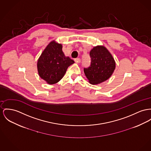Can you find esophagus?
<instances>
[{
	"instance_id": "esophagus-1",
	"label": "esophagus",
	"mask_w": 151,
	"mask_h": 151,
	"mask_svg": "<svg viewBox=\"0 0 151 151\" xmlns=\"http://www.w3.org/2000/svg\"><path fill=\"white\" fill-rule=\"evenodd\" d=\"M74 61H75V62L76 63H80L81 62V59L80 58H76L75 60H74Z\"/></svg>"
}]
</instances>
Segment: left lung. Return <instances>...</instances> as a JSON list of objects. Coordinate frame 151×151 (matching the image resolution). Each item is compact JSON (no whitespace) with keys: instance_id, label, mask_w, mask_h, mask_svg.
Returning a JSON list of instances; mask_svg holds the SVG:
<instances>
[{"instance_id":"obj_1","label":"left lung","mask_w":151,"mask_h":151,"mask_svg":"<svg viewBox=\"0 0 151 151\" xmlns=\"http://www.w3.org/2000/svg\"><path fill=\"white\" fill-rule=\"evenodd\" d=\"M91 62L83 70L91 84L107 80L115 69L116 63L110 52L104 46L94 47L90 52Z\"/></svg>"}]
</instances>
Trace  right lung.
<instances>
[{"label":"right lung","instance_id":"obj_1","mask_svg":"<svg viewBox=\"0 0 151 151\" xmlns=\"http://www.w3.org/2000/svg\"><path fill=\"white\" fill-rule=\"evenodd\" d=\"M62 45L52 41L43 51L38 60L39 75L49 84L59 82L69 66L74 61L66 57L62 51Z\"/></svg>","mask_w":151,"mask_h":151}]
</instances>
